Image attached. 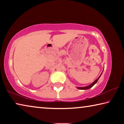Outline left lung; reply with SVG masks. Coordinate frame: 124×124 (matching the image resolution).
<instances>
[{"mask_svg":"<svg viewBox=\"0 0 124 124\" xmlns=\"http://www.w3.org/2000/svg\"><path fill=\"white\" fill-rule=\"evenodd\" d=\"M102 73H101V74H102ZM101 74L100 75V77L98 78L96 80H95L93 81V83H92V84H91L90 85H89V86H85V87H77V89H79V90H87V89H90V88H91L92 86H93L95 84H96L97 83V81L98 80V79H99V78H100V77H101Z\"/></svg>","mask_w":124,"mask_h":124,"instance_id":"obj_1","label":"left lung"}]
</instances>
